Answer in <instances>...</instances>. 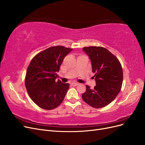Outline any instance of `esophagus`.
I'll list each match as a JSON object with an SVG mask.
<instances>
[{"label": "esophagus", "mask_w": 145, "mask_h": 145, "mask_svg": "<svg viewBox=\"0 0 145 145\" xmlns=\"http://www.w3.org/2000/svg\"><path fill=\"white\" fill-rule=\"evenodd\" d=\"M71 85L72 86H77L78 84L77 83L73 82V83H71Z\"/></svg>", "instance_id": "34e87169"}]
</instances>
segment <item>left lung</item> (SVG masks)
Returning a JSON list of instances; mask_svg holds the SVG:
<instances>
[{
    "instance_id": "1",
    "label": "left lung",
    "mask_w": 145,
    "mask_h": 145,
    "mask_svg": "<svg viewBox=\"0 0 145 145\" xmlns=\"http://www.w3.org/2000/svg\"><path fill=\"white\" fill-rule=\"evenodd\" d=\"M83 50L91 60L96 85L94 89L86 85L82 99L92 107L103 108L120 93L123 82L121 65L116 57L103 47H84Z\"/></svg>"
}]
</instances>
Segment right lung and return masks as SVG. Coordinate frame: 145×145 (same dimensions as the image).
Returning <instances> with one entry per match:
<instances>
[{"instance_id":"obj_1","label":"right lung","mask_w":145,"mask_h":145,"mask_svg":"<svg viewBox=\"0 0 145 145\" xmlns=\"http://www.w3.org/2000/svg\"><path fill=\"white\" fill-rule=\"evenodd\" d=\"M71 48L56 46L47 48L34 56L28 66L25 86L30 98L37 106L47 110L62 103L69 83L56 81L57 72Z\"/></svg>"}]
</instances>
